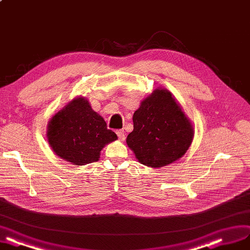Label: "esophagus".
<instances>
[{
  "instance_id": "obj_1",
  "label": "esophagus",
  "mask_w": 250,
  "mask_h": 250,
  "mask_svg": "<svg viewBox=\"0 0 250 250\" xmlns=\"http://www.w3.org/2000/svg\"><path fill=\"white\" fill-rule=\"evenodd\" d=\"M117 135H118V139L120 141H124L125 140V133H124V130H122V129H119V130L116 131Z\"/></svg>"
}]
</instances>
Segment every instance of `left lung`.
Instances as JSON below:
<instances>
[{
	"instance_id": "obj_1",
	"label": "left lung",
	"mask_w": 250,
	"mask_h": 250,
	"mask_svg": "<svg viewBox=\"0 0 250 250\" xmlns=\"http://www.w3.org/2000/svg\"><path fill=\"white\" fill-rule=\"evenodd\" d=\"M126 143L142 165L162 167L186 153L193 140L191 122L167 89L154 90L133 114Z\"/></svg>"
}]
</instances>
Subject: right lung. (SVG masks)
Instances as JSON below:
<instances>
[{
	"label": "right lung",
	"mask_w": 250,
	"mask_h": 250,
	"mask_svg": "<svg viewBox=\"0 0 250 250\" xmlns=\"http://www.w3.org/2000/svg\"><path fill=\"white\" fill-rule=\"evenodd\" d=\"M46 137L56 155L74 166L98 161L103 147L118 139L84 97L74 98L50 119Z\"/></svg>",
	"instance_id": "1"
}]
</instances>
